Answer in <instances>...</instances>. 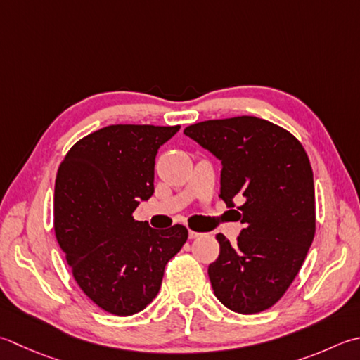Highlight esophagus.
Here are the masks:
<instances>
[{"label":"esophagus","instance_id":"esophagus-1","mask_svg":"<svg viewBox=\"0 0 360 360\" xmlns=\"http://www.w3.org/2000/svg\"><path fill=\"white\" fill-rule=\"evenodd\" d=\"M200 236H202L201 232H196V231H188V238H198Z\"/></svg>","mask_w":360,"mask_h":360}]
</instances>
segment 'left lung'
Wrapping results in <instances>:
<instances>
[{
	"label": "left lung",
	"mask_w": 360,
	"mask_h": 360,
	"mask_svg": "<svg viewBox=\"0 0 360 360\" xmlns=\"http://www.w3.org/2000/svg\"><path fill=\"white\" fill-rule=\"evenodd\" d=\"M221 162L220 198L245 228L209 265L215 297L231 311L257 314L293 283L315 236L314 173L290 132L257 117L207 120L184 129Z\"/></svg>",
	"instance_id": "obj_1"
}]
</instances>
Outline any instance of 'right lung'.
Here are the masks:
<instances>
[{"label": "right lung", "instance_id": "right-lung-1", "mask_svg": "<svg viewBox=\"0 0 360 360\" xmlns=\"http://www.w3.org/2000/svg\"><path fill=\"white\" fill-rule=\"evenodd\" d=\"M181 126L112 124L73 145L54 187V231L82 292L114 315H134L159 293L188 232L137 221L154 193L159 148Z\"/></svg>", "mask_w": 360, "mask_h": 360}]
</instances>
